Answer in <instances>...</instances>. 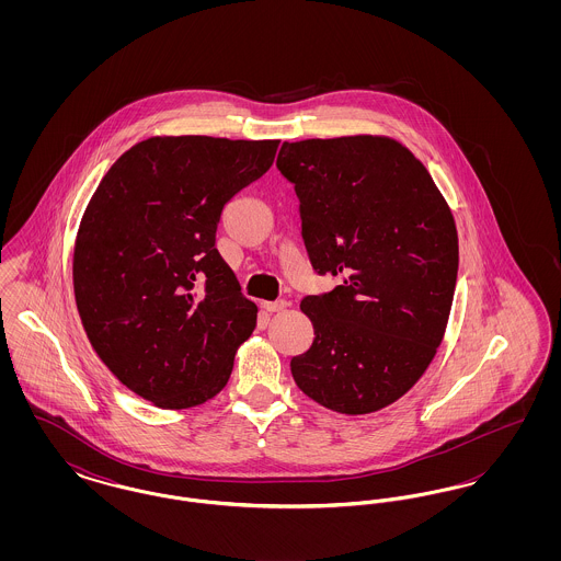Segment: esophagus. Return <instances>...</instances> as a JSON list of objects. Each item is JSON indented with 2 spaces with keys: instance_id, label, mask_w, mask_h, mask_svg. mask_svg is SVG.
Wrapping results in <instances>:
<instances>
[{
  "instance_id": "1",
  "label": "esophagus",
  "mask_w": 561,
  "mask_h": 561,
  "mask_svg": "<svg viewBox=\"0 0 561 561\" xmlns=\"http://www.w3.org/2000/svg\"><path fill=\"white\" fill-rule=\"evenodd\" d=\"M288 305H290V302H288L286 298H277V300L265 302V309H267L268 313H279V311H284Z\"/></svg>"
}]
</instances>
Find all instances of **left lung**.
<instances>
[{
    "label": "left lung",
    "mask_w": 561,
    "mask_h": 561,
    "mask_svg": "<svg viewBox=\"0 0 561 561\" xmlns=\"http://www.w3.org/2000/svg\"><path fill=\"white\" fill-rule=\"evenodd\" d=\"M302 241L332 293L300 309L313 345L290 362L298 389L341 414H368L427 370L453 307L458 236L427 168L385 136L284 142Z\"/></svg>",
    "instance_id": "left-lung-1"
}]
</instances>
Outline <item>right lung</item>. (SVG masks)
<instances>
[{"label":"right lung","mask_w":561,"mask_h":561,"mask_svg":"<svg viewBox=\"0 0 561 561\" xmlns=\"http://www.w3.org/2000/svg\"><path fill=\"white\" fill-rule=\"evenodd\" d=\"M277 145L147 138L94 191L76 241V302L92 347L136 396L179 410L227 385L259 309L218 254L216 227Z\"/></svg>","instance_id":"1"}]
</instances>
